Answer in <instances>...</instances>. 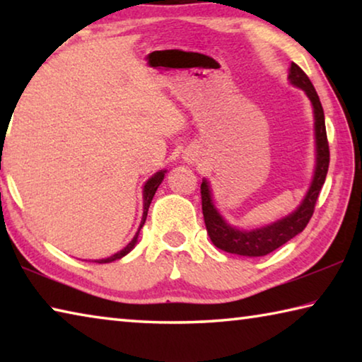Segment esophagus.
I'll return each instance as SVG.
<instances>
[{
  "mask_svg": "<svg viewBox=\"0 0 362 362\" xmlns=\"http://www.w3.org/2000/svg\"><path fill=\"white\" fill-rule=\"evenodd\" d=\"M187 161H188V163H193V161H194V156H188Z\"/></svg>",
  "mask_w": 362,
  "mask_h": 362,
  "instance_id": "1",
  "label": "esophagus"
}]
</instances>
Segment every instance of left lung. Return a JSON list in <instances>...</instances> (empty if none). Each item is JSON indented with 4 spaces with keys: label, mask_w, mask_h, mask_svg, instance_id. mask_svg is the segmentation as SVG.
I'll use <instances>...</instances> for the list:
<instances>
[{
    "label": "left lung",
    "mask_w": 362,
    "mask_h": 362,
    "mask_svg": "<svg viewBox=\"0 0 362 362\" xmlns=\"http://www.w3.org/2000/svg\"><path fill=\"white\" fill-rule=\"evenodd\" d=\"M287 79L292 86L302 89L311 102L313 108V129H315V169L311 177L310 187L306 189L300 204L287 216L274 222L257 226V228L244 230L240 226L231 225L226 220L218 207L214 203V194L211 183L203 179L201 183V199H203V216L206 230L212 244L225 252L244 255V257H263L291 241L293 236L305 230L306 223L313 216L315 204L321 188L326 180L329 169V144L326 134V122H324V110L310 78L305 75L298 65L291 64Z\"/></svg>",
    "instance_id": "1"
}]
</instances>
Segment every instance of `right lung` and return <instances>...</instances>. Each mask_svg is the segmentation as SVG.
Returning <instances> with one entry per match:
<instances>
[{
    "instance_id": "right-lung-1",
    "label": "right lung",
    "mask_w": 362,
    "mask_h": 362,
    "mask_svg": "<svg viewBox=\"0 0 362 362\" xmlns=\"http://www.w3.org/2000/svg\"><path fill=\"white\" fill-rule=\"evenodd\" d=\"M166 173H168L166 169L158 170V173L153 174V175L150 177V179L144 183V189H142V198H144V214H142V220H140V225H139V228H137V233H136V235H134V238L131 240V243L127 244V246H126L124 249L118 250V252H116V254L110 255V257H105V259H99V260H93V262H95V263H110V262L119 260V259H122V257H124V255L129 254L134 247H136V244H137V241H139L140 230H142V226H144L145 220H146V214H148V207H150V204H151L153 196H155L158 187L161 185V182L164 180V175H166Z\"/></svg>"
}]
</instances>
